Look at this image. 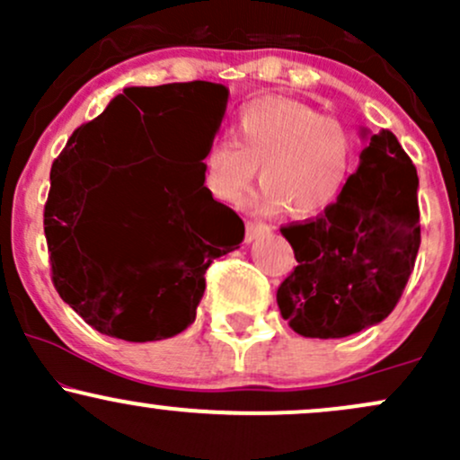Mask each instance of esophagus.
<instances>
[{
  "label": "esophagus",
  "mask_w": 460,
  "mask_h": 460,
  "mask_svg": "<svg viewBox=\"0 0 460 460\" xmlns=\"http://www.w3.org/2000/svg\"><path fill=\"white\" fill-rule=\"evenodd\" d=\"M268 234V225L263 223H252V220H246V242H252L255 237Z\"/></svg>",
  "instance_id": "obj_1"
}]
</instances>
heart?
Returning a JSON list of instances; mask_svg holds the SVG:
<instances>
[{
	"instance_id": "b5f03b06",
	"label": "heart",
	"mask_w": 460,
	"mask_h": 460,
	"mask_svg": "<svg viewBox=\"0 0 460 460\" xmlns=\"http://www.w3.org/2000/svg\"><path fill=\"white\" fill-rule=\"evenodd\" d=\"M357 162V138L344 120L289 99H257L235 114L234 140L208 146L203 171L209 192L235 203L260 166V212L315 218L344 197Z\"/></svg>"
}]
</instances>
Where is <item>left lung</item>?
I'll use <instances>...</instances> for the list:
<instances>
[{"label":"left lung","instance_id":"obj_1","mask_svg":"<svg viewBox=\"0 0 460 460\" xmlns=\"http://www.w3.org/2000/svg\"><path fill=\"white\" fill-rule=\"evenodd\" d=\"M417 171L389 129L367 136L344 197L326 214L281 226L298 266L277 289L303 337L335 340L392 314L420 251Z\"/></svg>","mask_w":460,"mask_h":460}]
</instances>
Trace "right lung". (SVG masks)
<instances>
[{"mask_svg": "<svg viewBox=\"0 0 460 460\" xmlns=\"http://www.w3.org/2000/svg\"><path fill=\"white\" fill-rule=\"evenodd\" d=\"M229 91L212 82L125 88L103 114L79 125L51 166L45 237L60 298L103 335L157 341L188 329L216 257L240 248L244 223L205 186L203 155ZM188 118L206 131L190 172L128 167L105 201L92 197L113 174L108 161L133 163L181 144ZM171 168V164H164ZM91 213L97 236L79 234Z\"/></svg>", "mask_w": 460, "mask_h": 460, "instance_id": "1", "label": "right lung"}]
</instances>
